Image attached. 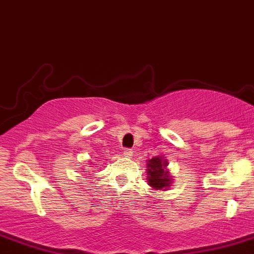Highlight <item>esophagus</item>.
Segmentation results:
<instances>
[{
    "mask_svg": "<svg viewBox=\"0 0 254 254\" xmlns=\"http://www.w3.org/2000/svg\"><path fill=\"white\" fill-rule=\"evenodd\" d=\"M123 154H124V156H127V158H131L132 154H134V151H132L131 149H124Z\"/></svg>",
    "mask_w": 254,
    "mask_h": 254,
    "instance_id": "esophagus-1",
    "label": "esophagus"
}]
</instances>
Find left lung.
Segmentation results:
<instances>
[{
  "mask_svg": "<svg viewBox=\"0 0 254 254\" xmlns=\"http://www.w3.org/2000/svg\"><path fill=\"white\" fill-rule=\"evenodd\" d=\"M168 162L167 159H162L159 156L151 158L148 160V182L149 186L153 187L156 190H162L170 186V173L165 170Z\"/></svg>",
  "mask_w": 254,
  "mask_h": 254,
  "instance_id": "8db88e82",
  "label": "left lung"
}]
</instances>
